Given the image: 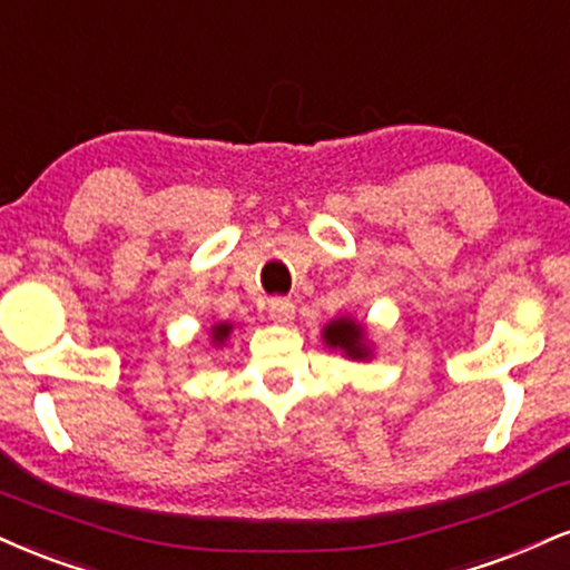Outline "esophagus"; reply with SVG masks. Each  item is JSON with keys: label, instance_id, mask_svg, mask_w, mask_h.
Returning <instances> with one entry per match:
<instances>
[{"label": "esophagus", "instance_id": "esophagus-1", "mask_svg": "<svg viewBox=\"0 0 570 570\" xmlns=\"http://www.w3.org/2000/svg\"><path fill=\"white\" fill-rule=\"evenodd\" d=\"M267 311H271V318L276 321V324H292L294 321V305L289 303V299L284 297H276L271 299V305H267Z\"/></svg>", "mask_w": 570, "mask_h": 570}]
</instances>
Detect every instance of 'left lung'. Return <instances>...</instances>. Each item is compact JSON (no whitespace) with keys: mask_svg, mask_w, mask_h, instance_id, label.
Listing matches in <instances>:
<instances>
[{"mask_svg":"<svg viewBox=\"0 0 570 570\" xmlns=\"http://www.w3.org/2000/svg\"><path fill=\"white\" fill-rule=\"evenodd\" d=\"M321 337L328 351H340L347 361H372L374 342L368 337V326L353 315H340L321 328Z\"/></svg>","mask_w":570,"mask_h":570,"instance_id":"left-lung-1","label":"left lung"}]
</instances>
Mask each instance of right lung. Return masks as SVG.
<instances>
[{"instance_id": "right-lung-1", "label": "right lung", "mask_w": 570, "mask_h": 570, "mask_svg": "<svg viewBox=\"0 0 570 570\" xmlns=\"http://www.w3.org/2000/svg\"><path fill=\"white\" fill-rule=\"evenodd\" d=\"M233 326L230 321H217V324H212V328H209V342H212V347H225V342L230 340V332H233Z\"/></svg>"}]
</instances>
